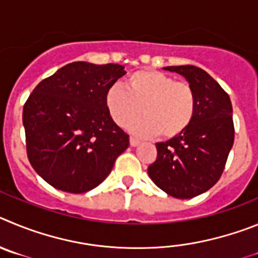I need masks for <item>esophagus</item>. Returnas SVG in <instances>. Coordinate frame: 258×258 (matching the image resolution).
<instances>
[{"instance_id": "1", "label": "esophagus", "mask_w": 258, "mask_h": 258, "mask_svg": "<svg viewBox=\"0 0 258 258\" xmlns=\"http://www.w3.org/2000/svg\"><path fill=\"white\" fill-rule=\"evenodd\" d=\"M139 144H140V141H139L138 139L130 138V145H131V146H138Z\"/></svg>"}]
</instances>
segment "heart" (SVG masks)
Listing matches in <instances>:
<instances>
[{"label":"heart","mask_w":258,"mask_h":258,"mask_svg":"<svg viewBox=\"0 0 258 258\" xmlns=\"http://www.w3.org/2000/svg\"><path fill=\"white\" fill-rule=\"evenodd\" d=\"M106 110L118 126H126L141 111L144 117L127 126L132 134L172 139L181 135L196 115V91L187 82L162 72L144 69L130 74L123 86H110L104 96Z\"/></svg>","instance_id":"heart-1"}]
</instances>
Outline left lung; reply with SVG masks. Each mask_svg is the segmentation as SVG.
<instances>
[{
  "mask_svg": "<svg viewBox=\"0 0 258 258\" xmlns=\"http://www.w3.org/2000/svg\"><path fill=\"white\" fill-rule=\"evenodd\" d=\"M181 74L197 96L192 122L166 143H157V159L148 168L150 178L168 196L197 197L219 181L234 144L230 97L210 74L194 66L166 67Z\"/></svg>",
  "mask_w": 258,
  "mask_h": 258,
  "instance_id": "1",
  "label": "left lung"
}]
</instances>
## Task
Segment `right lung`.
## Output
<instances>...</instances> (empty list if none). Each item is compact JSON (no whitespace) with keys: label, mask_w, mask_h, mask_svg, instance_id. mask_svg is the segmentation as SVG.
I'll return each mask as SVG.
<instances>
[{"label":"right lung","mask_w":258,"mask_h":258,"mask_svg":"<svg viewBox=\"0 0 258 258\" xmlns=\"http://www.w3.org/2000/svg\"><path fill=\"white\" fill-rule=\"evenodd\" d=\"M119 64L74 61L36 86L23 108L28 159L55 189L80 194L101 184L128 135L106 110V90L123 77Z\"/></svg>","instance_id":"1"}]
</instances>
